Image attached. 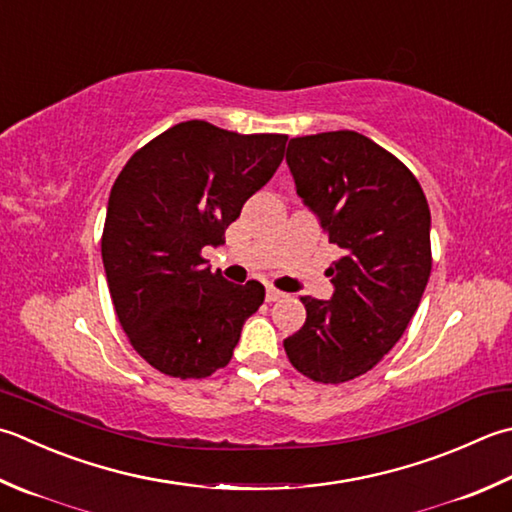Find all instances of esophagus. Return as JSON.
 I'll return each instance as SVG.
<instances>
[{"instance_id":"1","label":"esophagus","mask_w":512,"mask_h":512,"mask_svg":"<svg viewBox=\"0 0 512 512\" xmlns=\"http://www.w3.org/2000/svg\"><path fill=\"white\" fill-rule=\"evenodd\" d=\"M282 297H286L282 290H277L273 286L266 288V302H277V299H282Z\"/></svg>"}]
</instances>
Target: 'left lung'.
<instances>
[{
  "instance_id": "1",
  "label": "left lung",
  "mask_w": 512,
  "mask_h": 512,
  "mask_svg": "<svg viewBox=\"0 0 512 512\" xmlns=\"http://www.w3.org/2000/svg\"><path fill=\"white\" fill-rule=\"evenodd\" d=\"M286 164L342 257L326 270L333 297H302L306 322L284 348L313 382L342 384L382 362L422 302L433 266L428 202L395 155L355 130L290 139Z\"/></svg>"
}]
</instances>
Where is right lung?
I'll use <instances>...</instances> for the list:
<instances>
[{"label":"right lung","instance_id":"obj_1","mask_svg":"<svg viewBox=\"0 0 512 512\" xmlns=\"http://www.w3.org/2000/svg\"><path fill=\"white\" fill-rule=\"evenodd\" d=\"M286 135H239L190 119L128 159L108 197L102 259L119 324L159 373L202 379L224 368L264 286L213 273L242 206L275 175Z\"/></svg>","mask_w":512,"mask_h":512}]
</instances>
